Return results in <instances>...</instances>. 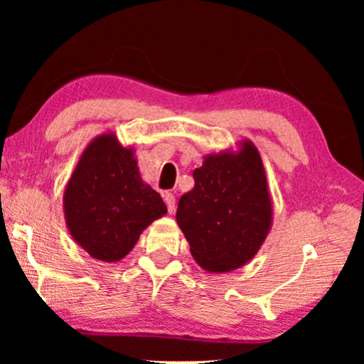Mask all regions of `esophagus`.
I'll return each mask as SVG.
<instances>
[{"instance_id":"34e87169","label":"esophagus","mask_w":364,"mask_h":364,"mask_svg":"<svg viewBox=\"0 0 364 364\" xmlns=\"http://www.w3.org/2000/svg\"><path fill=\"white\" fill-rule=\"evenodd\" d=\"M164 202H166V205H167V210H168V213H172L176 212V197H173V193H171V192H166L164 193Z\"/></svg>"}]
</instances>
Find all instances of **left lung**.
Listing matches in <instances>:
<instances>
[{"instance_id": "8db88e82", "label": "left lung", "mask_w": 364, "mask_h": 364, "mask_svg": "<svg viewBox=\"0 0 364 364\" xmlns=\"http://www.w3.org/2000/svg\"><path fill=\"white\" fill-rule=\"evenodd\" d=\"M196 186L178 200L177 223L203 270L227 273L247 265L270 233L273 205L255 144L207 154Z\"/></svg>"}]
</instances>
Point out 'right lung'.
I'll return each instance as SVG.
<instances>
[{"label":"right lung","instance_id":"right-lung-1","mask_svg":"<svg viewBox=\"0 0 364 364\" xmlns=\"http://www.w3.org/2000/svg\"><path fill=\"white\" fill-rule=\"evenodd\" d=\"M73 240L101 262H119L141 233L167 213L162 197L142 181L134 147L114 132L94 137L74 167L63 196Z\"/></svg>","mask_w":364,"mask_h":364}]
</instances>
